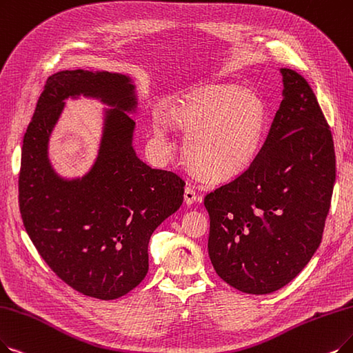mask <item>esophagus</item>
Segmentation results:
<instances>
[{"mask_svg":"<svg viewBox=\"0 0 353 353\" xmlns=\"http://www.w3.org/2000/svg\"><path fill=\"white\" fill-rule=\"evenodd\" d=\"M199 199H200L199 194L195 192V190H194L192 187L188 185V187L185 188V192H184V200H185V203H187L188 205H191V204H194Z\"/></svg>","mask_w":353,"mask_h":353,"instance_id":"34e87169","label":"esophagus"}]
</instances>
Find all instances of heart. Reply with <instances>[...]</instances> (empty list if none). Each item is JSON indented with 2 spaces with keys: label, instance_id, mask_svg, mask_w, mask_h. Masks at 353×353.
Returning a JSON list of instances; mask_svg holds the SVG:
<instances>
[{
  "label": "heart",
  "instance_id": "1",
  "mask_svg": "<svg viewBox=\"0 0 353 353\" xmlns=\"http://www.w3.org/2000/svg\"><path fill=\"white\" fill-rule=\"evenodd\" d=\"M166 117L184 130L185 154L196 172L211 181L241 175L259 154L266 137L262 98L233 85L195 88L166 107ZM159 142L169 146L161 119L153 120Z\"/></svg>",
  "mask_w": 353,
  "mask_h": 353
}]
</instances>
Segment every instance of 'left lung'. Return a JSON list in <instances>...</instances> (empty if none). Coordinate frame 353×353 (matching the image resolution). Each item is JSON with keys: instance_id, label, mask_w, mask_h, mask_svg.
Returning a JSON list of instances; mask_svg holds the SVG:
<instances>
[{"instance_id": "1", "label": "left lung", "mask_w": 353, "mask_h": 353, "mask_svg": "<svg viewBox=\"0 0 353 353\" xmlns=\"http://www.w3.org/2000/svg\"><path fill=\"white\" fill-rule=\"evenodd\" d=\"M283 101L243 174L213 192L208 255L217 275L246 294L297 276L320 246L336 179L333 137L308 82L281 69Z\"/></svg>"}]
</instances>
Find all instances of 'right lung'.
<instances>
[{
	"mask_svg": "<svg viewBox=\"0 0 353 353\" xmlns=\"http://www.w3.org/2000/svg\"><path fill=\"white\" fill-rule=\"evenodd\" d=\"M136 87L107 70H61L48 78L23 139L19 204L39 255L65 284L88 297L114 300L148 274L150 236L181 207L185 182L152 169L132 146ZM92 96L106 112L99 157L82 179L65 180L47 157L64 100Z\"/></svg>",
	"mask_w": 353,
	"mask_h": 353,
	"instance_id": "1",
	"label": "right lung"
}]
</instances>
